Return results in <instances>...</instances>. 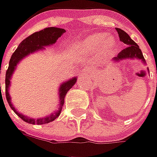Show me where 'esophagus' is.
I'll return each instance as SVG.
<instances>
[{
  "instance_id": "34e87169",
  "label": "esophagus",
  "mask_w": 157,
  "mask_h": 157,
  "mask_svg": "<svg viewBox=\"0 0 157 157\" xmlns=\"http://www.w3.org/2000/svg\"><path fill=\"white\" fill-rule=\"evenodd\" d=\"M86 73H87V71H86L85 69H82V70H81V75H85Z\"/></svg>"
}]
</instances>
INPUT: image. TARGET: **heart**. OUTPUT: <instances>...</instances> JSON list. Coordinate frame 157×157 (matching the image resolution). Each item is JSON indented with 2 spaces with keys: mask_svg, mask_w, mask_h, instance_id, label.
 <instances>
[{
  "mask_svg": "<svg viewBox=\"0 0 157 157\" xmlns=\"http://www.w3.org/2000/svg\"><path fill=\"white\" fill-rule=\"evenodd\" d=\"M116 40L104 33H94L86 38L74 42V51L84 56H94L100 61H107L115 55Z\"/></svg>",
  "mask_w": 157,
  "mask_h": 157,
  "instance_id": "b5f03b06",
  "label": "heart"
}]
</instances>
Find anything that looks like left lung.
<instances>
[{"label":"left lung","mask_w":157,"mask_h":157,"mask_svg":"<svg viewBox=\"0 0 157 157\" xmlns=\"http://www.w3.org/2000/svg\"><path fill=\"white\" fill-rule=\"evenodd\" d=\"M116 31L118 33L120 41H122L124 44H126L127 48L123 49L121 53H119L117 56L114 57L112 59L114 63H121L122 61H125V60H139L143 62L144 65H146V62L143 56L142 50L140 49L137 44L133 41L130 38V36L128 35L125 31H123L121 29H116ZM147 69L149 71V68H147Z\"/></svg>","instance_id":"8db88e82"}]
</instances>
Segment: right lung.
<instances>
[{"mask_svg": "<svg viewBox=\"0 0 157 157\" xmlns=\"http://www.w3.org/2000/svg\"><path fill=\"white\" fill-rule=\"evenodd\" d=\"M64 32H65V29L55 28V27L47 28L39 32H35L20 43L18 48H16V50L14 52V54L10 58L8 68L6 72V80H5L6 97H7V101H8L10 108L12 109V110L14 111L20 118H21L24 122H28V123L40 125V124H46V123L51 122L54 120H56L62 112L65 96L67 95L68 90L75 84L76 81H77V77L76 76L72 77V78L68 79L60 84L59 89H58V98H59V106L60 107L58 108L57 110L46 116H42V117H39V118H33V117L25 116L22 113L19 112L18 109H16V108H14V104L12 103L11 96L9 94V89H10V86H11V79L13 76V74L14 73L15 69L17 68V65L24 58L30 56L31 54L45 50L47 47L52 46L54 43H56L57 39L59 37H61V35Z\"/></svg>", "mask_w": 157, "mask_h": 157, "instance_id": "right-lung-1", "label": "right lung"}]
</instances>
